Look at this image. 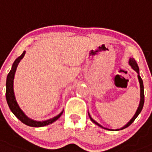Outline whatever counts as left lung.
<instances>
[{
	"label": "left lung",
	"instance_id": "1",
	"mask_svg": "<svg viewBox=\"0 0 152 152\" xmlns=\"http://www.w3.org/2000/svg\"><path fill=\"white\" fill-rule=\"evenodd\" d=\"M129 65L131 66V68L133 69L135 71V72L137 73V79H138V81H139V83H140V103H139V105H138V108L137 109L136 112H135V114H134V115L133 117H132V119H130V120L126 124L125 126H123V127L120 128V129H115V130H119V129H125V128L128 127L129 125H131L132 123H134V121L136 119L137 117L139 115V114L140 113V112L142 111V108H143V106H144V84H143V80L142 79L140 78V72H139V67H138L136 61H135V59L133 58H130L129 59ZM88 115H89V117H90V119H91V120L93 122L94 124H96V125H97L98 126H100V127L103 128V129H108V130H113V129H108V128H105L104 127V126H102V125H100L99 123H97V122H96L94 119L92 118V117L91 116V115H90V113H89L88 112Z\"/></svg>",
	"mask_w": 152,
	"mask_h": 152
}]
</instances>
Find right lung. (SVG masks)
Masks as SVG:
<instances>
[{"mask_svg": "<svg viewBox=\"0 0 152 152\" xmlns=\"http://www.w3.org/2000/svg\"><path fill=\"white\" fill-rule=\"evenodd\" d=\"M25 54H26V51L24 50L23 54L21 55V56H19L18 58L15 59L14 63L12 64V69L10 70L9 73L8 74L7 80H6V100H7V103H8V106H9V108L11 109L12 113L22 123H23L26 125L29 126H32V127H42V126H44L49 125L50 123L55 122L57 119H58L60 118V116L61 115V114L63 113V110L61 111L58 115H57L56 116L53 117L51 119H47V120L44 121H37L29 118L25 114V112L21 109V108L18 105V102L16 101L15 96L14 78L18 63L23 58Z\"/></svg>", "mask_w": 152, "mask_h": 152, "instance_id": "obj_1", "label": "right lung"}]
</instances>
